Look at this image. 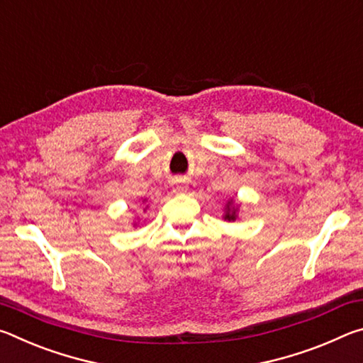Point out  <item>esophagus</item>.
I'll list each match as a JSON object with an SVG mask.
<instances>
[{"label":"esophagus","mask_w":363,"mask_h":363,"mask_svg":"<svg viewBox=\"0 0 363 363\" xmlns=\"http://www.w3.org/2000/svg\"><path fill=\"white\" fill-rule=\"evenodd\" d=\"M187 189V186L184 182H176L174 184V192H184Z\"/></svg>","instance_id":"esophagus-1"}]
</instances>
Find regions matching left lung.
I'll return each instance as SVG.
<instances>
[{"mask_svg":"<svg viewBox=\"0 0 363 363\" xmlns=\"http://www.w3.org/2000/svg\"><path fill=\"white\" fill-rule=\"evenodd\" d=\"M229 208V206H227ZM225 219H229V220H235V211H232L230 213V210H227V213H225Z\"/></svg>","mask_w":363,"mask_h":363,"instance_id":"obj_1","label":"left lung"}]
</instances>
